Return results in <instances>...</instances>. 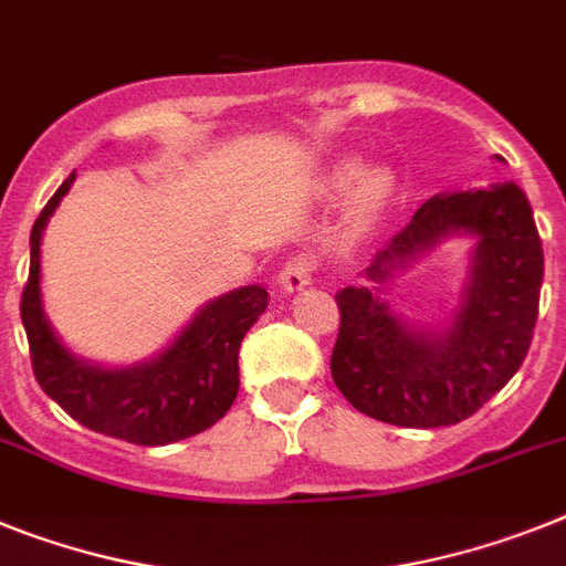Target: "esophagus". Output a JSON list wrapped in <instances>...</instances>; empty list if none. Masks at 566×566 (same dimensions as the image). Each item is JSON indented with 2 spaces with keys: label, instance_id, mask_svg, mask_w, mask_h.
<instances>
[{
  "label": "esophagus",
  "instance_id": "34e87169",
  "mask_svg": "<svg viewBox=\"0 0 566 566\" xmlns=\"http://www.w3.org/2000/svg\"><path fill=\"white\" fill-rule=\"evenodd\" d=\"M319 270V261L313 253H296L291 259L284 261L282 273H279V284H282V291L293 293L302 291L305 284L313 282V275Z\"/></svg>",
  "mask_w": 566,
  "mask_h": 566
}]
</instances>
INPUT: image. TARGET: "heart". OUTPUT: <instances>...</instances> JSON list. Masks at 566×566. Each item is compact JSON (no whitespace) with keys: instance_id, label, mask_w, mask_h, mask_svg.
I'll return each mask as SVG.
<instances>
[{"instance_id":"b5f03b06","label":"heart","mask_w":566,"mask_h":566,"mask_svg":"<svg viewBox=\"0 0 566 566\" xmlns=\"http://www.w3.org/2000/svg\"><path fill=\"white\" fill-rule=\"evenodd\" d=\"M359 175V166L356 164H345L339 166V172H336V180L339 184H350V180ZM394 189V178L388 172H368L359 184V195H356V201H359V210L363 212H374L379 210L382 203L391 198Z\"/></svg>"}]
</instances>
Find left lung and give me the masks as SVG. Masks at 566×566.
<instances>
[{
    "instance_id": "1",
    "label": "left lung",
    "mask_w": 566,
    "mask_h": 566,
    "mask_svg": "<svg viewBox=\"0 0 566 566\" xmlns=\"http://www.w3.org/2000/svg\"><path fill=\"white\" fill-rule=\"evenodd\" d=\"M478 235L472 275L452 325L417 334L368 287L336 293L339 336L331 374L345 400L379 422L437 429L472 417L524 363L538 319L544 250L517 184L434 195L374 255L368 279L388 282L443 235Z\"/></svg>"
}]
</instances>
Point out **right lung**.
<instances>
[{
    "mask_svg": "<svg viewBox=\"0 0 566 566\" xmlns=\"http://www.w3.org/2000/svg\"><path fill=\"white\" fill-rule=\"evenodd\" d=\"M71 180L74 175L42 207L31 230V270L19 313L31 348L33 377L85 429L126 443L166 446L210 429L235 402L241 339L268 307V291L250 284L210 302L151 363L114 371L85 365L56 339L40 302L42 230L60 198L69 192Z\"/></svg>",
    "mask_w": 566,
    "mask_h": 566,
    "instance_id": "add662e5",
    "label": "right lung"
}]
</instances>
